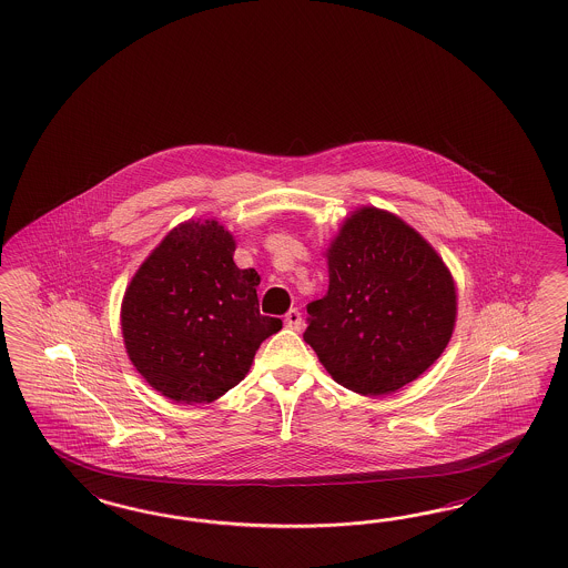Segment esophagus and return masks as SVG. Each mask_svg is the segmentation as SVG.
<instances>
[{"label":"esophagus","mask_w":568,"mask_h":568,"mask_svg":"<svg viewBox=\"0 0 568 568\" xmlns=\"http://www.w3.org/2000/svg\"><path fill=\"white\" fill-rule=\"evenodd\" d=\"M284 324H286L288 328H301V324H303V317H301V312H298V310H291V312L286 313V317H284Z\"/></svg>","instance_id":"obj_1"}]
</instances>
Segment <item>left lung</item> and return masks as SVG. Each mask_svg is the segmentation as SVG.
<instances>
[{
  "label": "left lung",
  "mask_w": 568,
  "mask_h": 568,
  "mask_svg": "<svg viewBox=\"0 0 568 568\" xmlns=\"http://www.w3.org/2000/svg\"><path fill=\"white\" fill-rule=\"evenodd\" d=\"M328 293L307 305L303 338L353 393L388 395L440 357L456 286L437 251L393 213L364 206L329 244Z\"/></svg>",
  "instance_id": "obj_1"
}]
</instances>
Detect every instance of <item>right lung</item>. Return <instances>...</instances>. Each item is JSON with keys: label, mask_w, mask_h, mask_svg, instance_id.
I'll return each instance as SVG.
<instances>
[{"label": "right lung", "mask_w": 568, "mask_h": 568, "mask_svg": "<svg viewBox=\"0 0 568 568\" xmlns=\"http://www.w3.org/2000/svg\"><path fill=\"white\" fill-rule=\"evenodd\" d=\"M217 221H185L150 253L125 291L121 328L148 385L178 403H211L239 385L256 348L282 328L258 313L255 270L234 263Z\"/></svg>", "instance_id": "add662e5"}]
</instances>
